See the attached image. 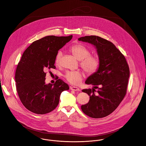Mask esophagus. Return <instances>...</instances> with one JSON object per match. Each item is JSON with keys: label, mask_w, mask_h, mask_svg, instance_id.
<instances>
[{"label": "esophagus", "mask_w": 146, "mask_h": 146, "mask_svg": "<svg viewBox=\"0 0 146 146\" xmlns=\"http://www.w3.org/2000/svg\"><path fill=\"white\" fill-rule=\"evenodd\" d=\"M70 89L73 90H75V91H79V89L77 87H74V86H71L70 87Z\"/></svg>", "instance_id": "esophagus-1"}]
</instances>
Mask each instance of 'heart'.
<instances>
[{"label":"heart","instance_id":"b5f03b06","mask_svg":"<svg viewBox=\"0 0 146 146\" xmlns=\"http://www.w3.org/2000/svg\"><path fill=\"white\" fill-rule=\"evenodd\" d=\"M70 52L80 61V66L88 74H94L98 70L100 66L99 58L96 55L90 54L88 48L82 44H76L69 48ZM62 52L59 50L55 58L56 66L61 64ZM83 74L80 71H68L64 75L65 78L72 84L77 85L82 80Z\"/></svg>","mask_w":146,"mask_h":146}]
</instances>
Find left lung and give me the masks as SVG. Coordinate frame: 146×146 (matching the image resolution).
Wrapping results in <instances>:
<instances>
[{
	"label": "left lung",
	"mask_w": 146,
	"mask_h": 146,
	"mask_svg": "<svg viewBox=\"0 0 146 146\" xmlns=\"http://www.w3.org/2000/svg\"><path fill=\"white\" fill-rule=\"evenodd\" d=\"M78 40L95 45L100 62L97 72L86 81L93 88L82 90L90 99L81 109L91 118L106 117L118 107L126 94L130 73L128 64L123 54L110 41L96 35L80 37Z\"/></svg>",
	"instance_id": "left-lung-1"
}]
</instances>
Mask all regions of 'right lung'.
<instances>
[{
	"instance_id": "obj_1",
	"label": "right lung",
	"mask_w": 146,
	"mask_h": 146,
	"mask_svg": "<svg viewBox=\"0 0 146 146\" xmlns=\"http://www.w3.org/2000/svg\"><path fill=\"white\" fill-rule=\"evenodd\" d=\"M72 37V35L46 36L33 42L23 53L15 79L20 100L31 112L44 114L53 111L58 105L61 93L69 89L60 79H56L54 84H46L45 77L46 71L56 68L55 58L58 50Z\"/></svg>"
}]
</instances>
